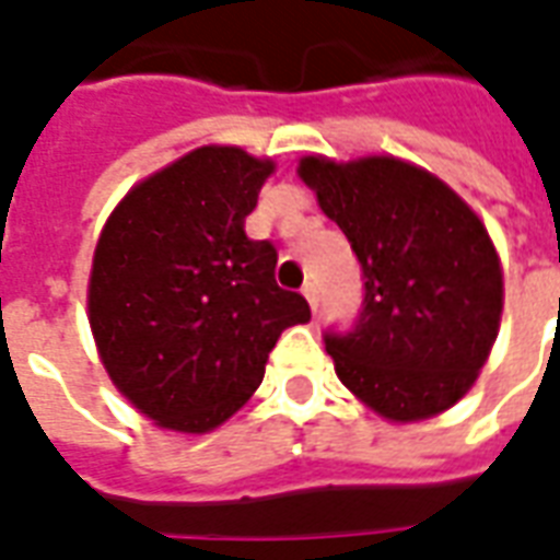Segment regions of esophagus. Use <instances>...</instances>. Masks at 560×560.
Instances as JSON below:
<instances>
[{"instance_id": "esophagus-1", "label": "esophagus", "mask_w": 560, "mask_h": 560, "mask_svg": "<svg viewBox=\"0 0 560 560\" xmlns=\"http://www.w3.org/2000/svg\"><path fill=\"white\" fill-rule=\"evenodd\" d=\"M303 296L308 300V305H312V312H317V284L315 281H305Z\"/></svg>"}]
</instances>
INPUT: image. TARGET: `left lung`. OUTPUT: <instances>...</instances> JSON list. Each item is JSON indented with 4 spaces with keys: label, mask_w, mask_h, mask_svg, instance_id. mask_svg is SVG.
<instances>
[{
    "label": "left lung",
    "mask_w": 560,
    "mask_h": 560,
    "mask_svg": "<svg viewBox=\"0 0 560 560\" xmlns=\"http://www.w3.org/2000/svg\"><path fill=\"white\" fill-rule=\"evenodd\" d=\"M300 176L363 269L353 327L324 329L336 375L387 420L446 411L498 336L504 281L486 228L441 179L399 159L308 155Z\"/></svg>",
    "instance_id": "1"
}]
</instances>
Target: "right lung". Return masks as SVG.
Listing matches in <instances>:
<instances>
[{"mask_svg": "<svg viewBox=\"0 0 560 560\" xmlns=\"http://www.w3.org/2000/svg\"><path fill=\"white\" fill-rule=\"evenodd\" d=\"M272 161L203 147L114 209L95 248L90 324L102 363L140 413L209 432L264 381L276 341L312 308L276 284L279 252L248 240Z\"/></svg>", "mask_w": 560, "mask_h": 560, "instance_id": "right-lung-1", "label": "right lung"}]
</instances>
